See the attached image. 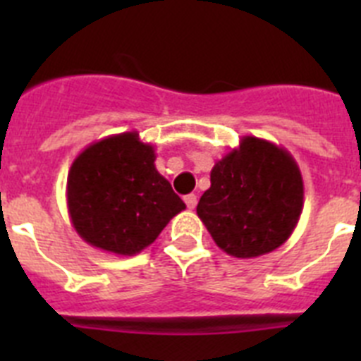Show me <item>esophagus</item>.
<instances>
[{
    "label": "esophagus",
    "instance_id": "34e87169",
    "mask_svg": "<svg viewBox=\"0 0 361 361\" xmlns=\"http://www.w3.org/2000/svg\"><path fill=\"white\" fill-rule=\"evenodd\" d=\"M184 202H186V206L190 209H193L197 206V195H193V193H190V195L184 197Z\"/></svg>",
    "mask_w": 361,
    "mask_h": 361
}]
</instances>
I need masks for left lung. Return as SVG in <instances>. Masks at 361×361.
I'll list each match as a JSON object with an SVG mask.
<instances>
[{"label":"left lung","instance_id":"left-lung-1","mask_svg":"<svg viewBox=\"0 0 361 361\" xmlns=\"http://www.w3.org/2000/svg\"><path fill=\"white\" fill-rule=\"evenodd\" d=\"M304 208V180L291 153L245 135L212 170L197 215L235 258L271 253L291 237Z\"/></svg>","mask_w":361,"mask_h":361}]
</instances>
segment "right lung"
Instances as JSON below:
<instances>
[{"instance_id": "1", "label": "right lung", "mask_w": 361, "mask_h": 361, "mask_svg": "<svg viewBox=\"0 0 361 361\" xmlns=\"http://www.w3.org/2000/svg\"><path fill=\"white\" fill-rule=\"evenodd\" d=\"M155 148L139 132L104 137L70 166L66 204L86 244L133 257L155 242L186 204L155 168Z\"/></svg>"}]
</instances>
